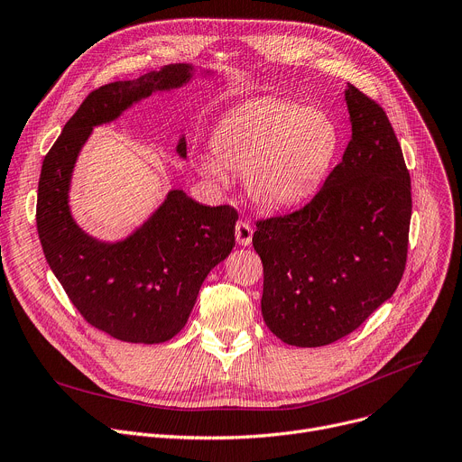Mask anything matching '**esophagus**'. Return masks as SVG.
Returning a JSON list of instances; mask_svg holds the SVG:
<instances>
[{"mask_svg": "<svg viewBox=\"0 0 462 462\" xmlns=\"http://www.w3.org/2000/svg\"><path fill=\"white\" fill-rule=\"evenodd\" d=\"M236 241L241 246H248L250 243H253V226H250L246 221L236 223Z\"/></svg>", "mask_w": 462, "mask_h": 462, "instance_id": "1", "label": "esophagus"}]
</instances>
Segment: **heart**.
<instances>
[{"label": "heart", "instance_id": "1", "mask_svg": "<svg viewBox=\"0 0 462 462\" xmlns=\"http://www.w3.org/2000/svg\"><path fill=\"white\" fill-rule=\"evenodd\" d=\"M339 127L320 108L263 97L230 110L212 134L214 156L199 170L219 184L245 175L248 197L282 209L311 195L339 149Z\"/></svg>", "mask_w": 462, "mask_h": 462}]
</instances>
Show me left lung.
<instances>
[{
  "label": "left lung",
  "instance_id": "1",
  "mask_svg": "<svg viewBox=\"0 0 462 462\" xmlns=\"http://www.w3.org/2000/svg\"><path fill=\"white\" fill-rule=\"evenodd\" d=\"M352 140L319 193L256 223L262 315L278 339L315 348L343 339L393 297L407 262L411 177L385 110L348 85Z\"/></svg>",
  "mask_w": 462,
  "mask_h": 462
}]
</instances>
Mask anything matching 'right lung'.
<instances>
[{
  "mask_svg": "<svg viewBox=\"0 0 462 462\" xmlns=\"http://www.w3.org/2000/svg\"><path fill=\"white\" fill-rule=\"evenodd\" d=\"M191 77L193 66L170 64L94 90L42 163L36 228L44 256L77 311L119 341L156 345L186 326L204 278L232 253L237 212L232 206L199 204L182 189H171L136 232L105 243L71 217V173L94 127L154 92L188 85ZM177 152L186 158L184 138Z\"/></svg>",
  "mask_w": 462,
  "mask_h": 462,
  "instance_id": "obj_1",
  "label": "right lung"
}]
</instances>
